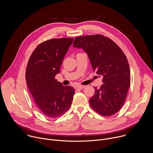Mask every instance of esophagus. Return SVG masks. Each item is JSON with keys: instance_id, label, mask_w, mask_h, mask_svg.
Segmentation results:
<instances>
[{"instance_id": "34e87169", "label": "esophagus", "mask_w": 153, "mask_h": 153, "mask_svg": "<svg viewBox=\"0 0 153 153\" xmlns=\"http://www.w3.org/2000/svg\"><path fill=\"white\" fill-rule=\"evenodd\" d=\"M85 88V86H82V85H80V86H77V89H82L83 88Z\"/></svg>"}]
</instances>
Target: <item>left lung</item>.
<instances>
[{
  "mask_svg": "<svg viewBox=\"0 0 153 153\" xmlns=\"http://www.w3.org/2000/svg\"><path fill=\"white\" fill-rule=\"evenodd\" d=\"M73 47L83 49L94 71L103 77L101 87H94L91 107L103 116L115 114L123 106L130 85L129 64L123 50L112 39L99 34L77 36Z\"/></svg>",
  "mask_w": 153,
  "mask_h": 153,
  "instance_id": "left-lung-1",
  "label": "left lung"
}]
</instances>
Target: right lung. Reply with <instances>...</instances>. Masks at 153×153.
Returning a JSON list of instances; mask_svg holds the SVG:
<instances>
[{
    "label": "right lung",
    "mask_w": 153,
    "mask_h": 153,
    "mask_svg": "<svg viewBox=\"0 0 153 153\" xmlns=\"http://www.w3.org/2000/svg\"><path fill=\"white\" fill-rule=\"evenodd\" d=\"M74 38H54L39 44L32 53L26 71L29 90L38 109L48 118H58L70 108L72 86L55 79Z\"/></svg>",
    "instance_id": "add662e5"
}]
</instances>
